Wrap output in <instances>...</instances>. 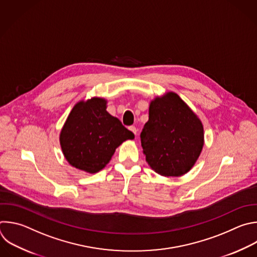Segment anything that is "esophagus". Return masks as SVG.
I'll return each instance as SVG.
<instances>
[{
	"label": "esophagus",
	"instance_id": "34e87169",
	"mask_svg": "<svg viewBox=\"0 0 257 257\" xmlns=\"http://www.w3.org/2000/svg\"><path fill=\"white\" fill-rule=\"evenodd\" d=\"M129 130H130V131H132V132L136 135V133H137V129H136V127H135V126H130V127H129Z\"/></svg>",
	"mask_w": 257,
	"mask_h": 257
}]
</instances>
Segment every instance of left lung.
Masks as SVG:
<instances>
[{"instance_id": "left-lung-1", "label": "left lung", "mask_w": 257, "mask_h": 257, "mask_svg": "<svg viewBox=\"0 0 257 257\" xmlns=\"http://www.w3.org/2000/svg\"><path fill=\"white\" fill-rule=\"evenodd\" d=\"M146 161L164 177H180L192 168L204 145L201 121L175 93L156 98L140 133Z\"/></svg>"}]
</instances>
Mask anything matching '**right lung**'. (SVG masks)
<instances>
[{"mask_svg":"<svg viewBox=\"0 0 257 257\" xmlns=\"http://www.w3.org/2000/svg\"><path fill=\"white\" fill-rule=\"evenodd\" d=\"M134 134L106 111V101L94 98L79 102L71 110L60 133L66 160L91 174L110 161L115 149Z\"/></svg>","mask_w":257,"mask_h":257,"instance_id":"add662e5","label":"right lung"}]
</instances>
